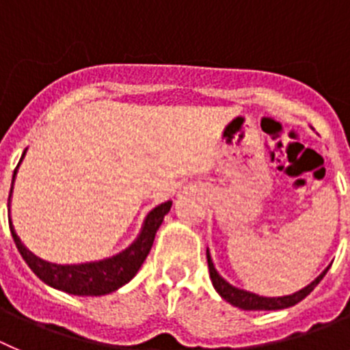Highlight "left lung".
Segmentation results:
<instances>
[{
	"mask_svg": "<svg viewBox=\"0 0 350 350\" xmlns=\"http://www.w3.org/2000/svg\"><path fill=\"white\" fill-rule=\"evenodd\" d=\"M207 267H209V275L211 281H213L214 289L219 293V297L223 300H226L228 304H232L234 307L242 308V310H279V308H288L297 305L298 301L304 300L307 295L314 291L317 284L323 281V277L326 275L328 269H324V272L319 277H316L308 286H305L300 291L293 293V295H286V297H260L256 293L245 291V289H239L235 286H232L230 282H226L221 275L218 273V270L214 269V263L211 260V253L207 250Z\"/></svg>",
	"mask_w": 350,
	"mask_h": 350,
	"instance_id": "obj_1",
	"label": "left lung"
}]
</instances>
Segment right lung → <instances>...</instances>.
I'll return each mask as SVG.
<instances>
[{"instance_id": "right-lung-1", "label": "right lung", "mask_w": 350, "mask_h": 350, "mask_svg": "<svg viewBox=\"0 0 350 350\" xmlns=\"http://www.w3.org/2000/svg\"><path fill=\"white\" fill-rule=\"evenodd\" d=\"M24 155H26V152L22 153L21 162ZM17 169L18 165L15 167L14 178H12V190H14ZM12 190L10 195H8V207H10ZM171 206L172 202L167 200V202L160 204L155 209L150 211L146 218H144L139 235H137L136 241L129 245L127 250H124L122 253L115 254L111 258H106V260L78 263V265H57V263H50V261L38 258L18 239L17 232H15L14 225H12L10 209H8V221H10L12 237H14L18 253L22 254L27 267L45 284L69 293V295H78V297H100V295H108V293L116 291V289L127 284L132 277L136 275L137 270L141 269V265L146 260L150 250H152L157 230L162 225L163 216L171 211Z\"/></svg>"}]
</instances>
